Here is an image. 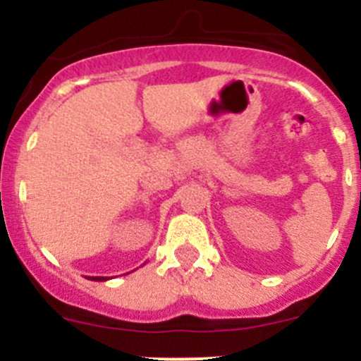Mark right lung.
Here are the masks:
<instances>
[{
  "instance_id": "right-lung-1",
  "label": "right lung",
  "mask_w": 361,
  "mask_h": 361,
  "mask_svg": "<svg viewBox=\"0 0 361 361\" xmlns=\"http://www.w3.org/2000/svg\"><path fill=\"white\" fill-rule=\"evenodd\" d=\"M87 279H92V281H108L110 278H101V276H87Z\"/></svg>"
}]
</instances>
